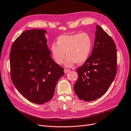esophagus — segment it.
Instances as JSON below:
<instances>
[{"mask_svg":"<svg viewBox=\"0 0 131 131\" xmlns=\"http://www.w3.org/2000/svg\"><path fill=\"white\" fill-rule=\"evenodd\" d=\"M70 71V69H64V73H68V72H69Z\"/></svg>","mask_w":131,"mask_h":131,"instance_id":"1","label":"esophagus"}]
</instances>
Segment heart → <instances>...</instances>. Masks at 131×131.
<instances>
[{
	"label": "heart",
	"instance_id": "obj_1",
	"mask_svg": "<svg viewBox=\"0 0 131 131\" xmlns=\"http://www.w3.org/2000/svg\"><path fill=\"white\" fill-rule=\"evenodd\" d=\"M92 45V38L86 32L63 35L59 37L55 43L51 46V52L56 63L61 64L65 58L66 67L74 63L82 64L88 60Z\"/></svg>",
	"mask_w": 131,
	"mask_h": 131
}]
</instances>
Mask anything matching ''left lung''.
<instances>
[{"label": "left lung", "mask_w": 131, "mask_h": 131, "mask_svg": "<svg viewBox=\"0 0 131 131\" xmlns=\"http://www.w3.org/2000/svg\"><path fill=\"white\" fill-rule=\"evenodd\" d=\"M117 49L111 37L96 25L92 54L78 68V79L74 90L78 97L92 101L102 96L114 80L117 70Z\"/></svg>", "instance_id": "1"}]
</instances>
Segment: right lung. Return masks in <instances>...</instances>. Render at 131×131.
Masks as SVG:
<instances>
[{
  "instance_id": "1",
  "label": "right lung",
  "mask_w": 131,
  "mask_h": 131,
  "mask_svg": "<svg viewBox=\"0 0 131 131\" xmlns=\"http://www.w3.org/2000/svg\"><path fill=\"white\" fill-rule=\"evenodd\" d=\"M42 29L27 30L12 43L10 77L17 91L29 101L41 104L52 99L64 69L51 57Z\"/></svg>"
}]
</instances>
